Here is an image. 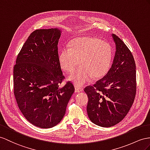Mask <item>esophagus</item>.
<instances>
[{"mask_svg":"<svg viewBox=\"0 0 150 150\" xmlns=\"http://www.w3.org/2000/svg\"><path fill=\"white\" fill-rule=\"evenodd\" d=\"M75 91L76 92H76H77V93H80V92L82 91V89L81 87H80L78 86H76L75 84Z\"/></svg>","mask_w":150,"mask_h":150,"instance_id":"34e87169","label":"esophagus"}]
</instances>
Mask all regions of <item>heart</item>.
<instances>
[{"mask_svg":"<svg viewBox=\"0 0 150 150\" xmlns=\"http://www.w3.org/2000/svg\"><path fill=\"white\" fill-rule=\"evenodd\" d=\"M112 58L110 45L98 38L83 37L72 40L70 47H64L59 55L61 68L72 73L79 63L77 70L69 76V80L80 86L89 82L92 78L98 79L104 76Z\"/></svg>","mask_w":150,"mask_h":150,"instance_id":"heart-1","label":"heart"}]
</instances>
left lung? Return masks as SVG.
Here are the masks:
<instances>
[{"label": "left lung", "mask_w": 150, "mask_h": 150, "mask_svg": "<svg viewBox=\"0 0 150 150\" xmlns=\"http://www.w3.org/2000/svg\"><path fill=\"white\" fill-rule=\"evenodd\" d=\"M116 52L107 74L93 86L85 87L87 112L92 122L110 127L117 124L129 112L136 94V63L131 51L113 34Z\"/></svg>", "instance_id": "obj_1"}]
</instances>
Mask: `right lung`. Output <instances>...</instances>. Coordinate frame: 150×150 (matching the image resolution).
I'll return each instance as SVG.
<instances>
[{"mask_svg":"<svg viewBox=\"0 0 150 150\" xmlns=\"http://www.w3.org/2000/svg\"><path fill=\"white\" fill-rule=\"evenodd\" d=\"M61 31L57 28L33 31L18 54L13 70L14 94L19 109L29 122L43 129L62 120L75 91L65 79L58 55Z\"/></svg>","mask_w":150,"mask_h":150,"instance_id":"1","label":"right lung"}]
</instances>
